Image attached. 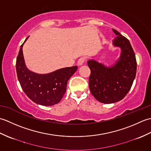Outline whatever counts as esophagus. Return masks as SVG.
<instances>
[{"mask_svg":"<svg viewBox=\"0 0 151 151\" xmlns=\"http://www.w3.org/2000/svg\"><path fill=\"white\" fill-rule=\"evenodd\" d=\"M85 61H86V58H85L84 57L80 58L78 61V65H82V64L84 63V62H85Z\"/></svg>","mask_w":151,"mask_h":151,"instance_id":"esophagus-1","label":"esophagus"}]
</instances>
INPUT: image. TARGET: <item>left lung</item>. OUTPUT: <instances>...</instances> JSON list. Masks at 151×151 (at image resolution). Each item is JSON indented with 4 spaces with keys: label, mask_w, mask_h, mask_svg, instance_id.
I'll return each instance as SVG.
<instances>
[{
    "label": "left lung",
    "mask_w": 151,
    "mask_h": 151,
    "mask_svg": "<svg viewBox=\"0 0 151 151\" xmlns=\"http://www.w3.org/2000/svg\"><path fill=\"white\" fill-rule=\"evenodd\" d=\"M116 37L115 46L121 49L119 60L111 67H106L95 60H89L91 70L89 86L93 97L102 103L110 104L122 100L129 91L136 77L137 62L129 40L113 29Z\"/></svg>",
    "instance_id": "1"
}]
</instances>
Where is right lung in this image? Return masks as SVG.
Wrapping results in <instances>:
<instances>
[{"label": "right lung", "mask_w": 151, "mask_h": 151, "mask_svg": "<svg viewBox=\"0 0 151 151\" xmlns=\"http://www.w3.org/2000/svg\"><path fill=\"white\" fill-rule=\"evenodd\" d=\"M24 43L21 45L16 60V71L22 90L36 104L42 106L58 104L65 94L67 81L76 71L77 66L62 68L46 75L30 71L24 64L22 54Z\"/></svg>", "instance_id": "add662e5"}]
</instances>
